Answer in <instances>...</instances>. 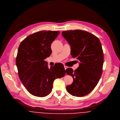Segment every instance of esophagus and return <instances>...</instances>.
Listing matches in <instances>:
<instances>
[{"mask_svg":"<svg viewBox=\"0 0 120 120\" xmlns=\"http://www.w3.org/2000/svg\"><path fill=\"white\" fill-rule=\"evenodd\" d=\"M68 68V67L67 66H64V68H65V70H66V69Z\"/></svg>","mask_w":120,"mask_h":120,"instance_id":"34e87169","label":"esophagus"}]
</instances>
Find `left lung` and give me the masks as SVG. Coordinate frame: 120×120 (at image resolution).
Returning a JSON list of instances; mask_svg holds the SVG:
<instances>
[{"label":"left lung","mask_w":120,"mask_h":120,"mask_svg":"<svg viewBox=\"0 0 120 120\" xmlns=\"http://www.w3.org/2000/svg\"><path fill=\"white\" fill-rule=\"evenodd\" d=\"M62 34L71 46L72 57L80 61L75 70L66 69L67 74L73 79V83L67 86V90L73 96H85L95 88L102 76L103 53L101 43L97 36L84 30L65 31Z\"/></svg>","instance_id":"1"}]
</instances>
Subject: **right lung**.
Masks as SVG:
<instances>
[{"instance_id":"add662e5","label":"right lung","mask_w":120,"mask_h":120,"mask_svg":"<svg viewBox=\"0 0 120 120\" xmlns=\"http://www.w3.org/2000/svg\"><path fill=\"white\" fill-rule=\"evenodd\" d=\"M58 31H41L30 34L20 43L16 58L19 79L32 95L44 97L51 91L53 82L66 74L60 63L49 68L44 60L51 54L52 43Z\"/></svg>"}]
</instances>
